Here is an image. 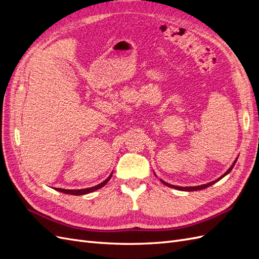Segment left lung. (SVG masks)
Returning a JSON list of instances; mask_svg holds the SVG:
<instances>
[{
    "label": "left lung",
    "instance_id": "8db88e82",
    "mask_svg": "<svg viewBox=\"0 0 259 259\" xmlns=\"http://www.w3.org/2000/svg\"><path fill=\"white\" fill-rule=\"evenodd\" d=\"M237 161H238V158L233 161V163L231 164V166L227 169V171L226 173H224L221 177H218L216 180H213V182H210V183H207V184H204V185H200V186H192V187H179V186H174V185H170V184H168V183H166V182H164L163 179H161V178H159L160 179V182L163 184V185H165V186H167V187H169V188H174V189H177V190H182V191H195V190H202V189H205V188H207V187H209V186H211V185H214L215 183H217V182H219V180H221L222 178H224L225 176H227L228 175L230 171L232 170V168H233V166H234V164L237 163ZM154 175H155V173H154ZM156 176V175H155ZM158 177V176H156Z\"/></svg>",
    "mask_w": 259,
    "mask_h": 259
}]
</instances>
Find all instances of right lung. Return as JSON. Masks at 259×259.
Wrapping results in <instances>:
<instances>
[{
	"mask_svg": "<svg viewBox=\"0 0 259 259\" xmlns=\"http://www.w3.org/2000/svg\"><path fill=\"white\" fill-rule=\"evenodd\" d=\"M112 174H113V170H112V173L109 175V177L106 179V180H104L103 183H100V184H98V185H96V186H94V187H91V188H85V189H74V190H68V189H61V188H56V190L57 191H60V192H64V193H67V194H73V195H83V194H88V193H91V192H93V191H95V190H98V189H100V188H103L109 180H110V178L112 177Z\"/></svg>",
	"mask_w": 259,
	"mask_h": 259,
	"instance_id": "right-lung-1",
	"label": "right lung"
}]
</instances>
